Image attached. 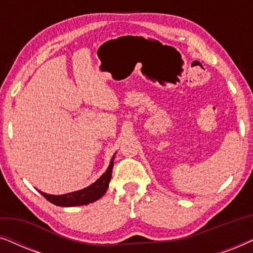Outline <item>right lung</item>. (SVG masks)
Instances as JSON below:
<instances>
[{
    "instance_id": "1",
    "label": "right lung",
    "mask_w": 253,
    "mask_h": 253,
    "mask_svg": "<svg viewBox=\"0 0 253 253\" xmlns=\"http://www.w3.org/2000/svg\"><path fill=\"white\" fill-rule=\"evenodd\" d=\"M116 154V153H115ZM115 154L112 160H110V165L108 169H107L106 172L100 176L99 179L91 184L87 188L78 190V191L67 193V195H61V196H54V195H48V193L39 191L41 195H42L44 198H46L48 202L56 206H62V207H72V206H82V205H87L89 203L95 202L101 198V197L105 195L107 189L109 186L110 178H112V171L114 167V158H115Z\"/></svg>"
}]
</instances>
